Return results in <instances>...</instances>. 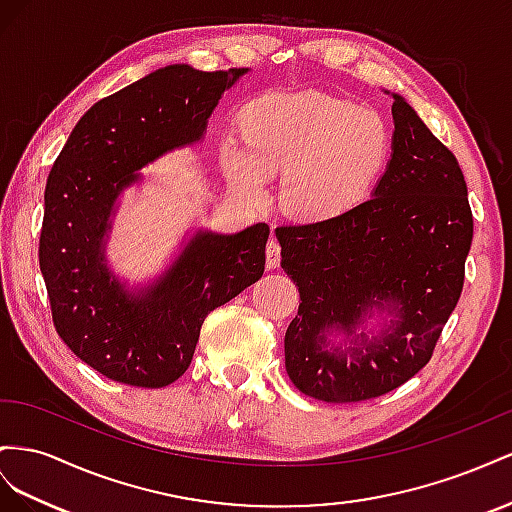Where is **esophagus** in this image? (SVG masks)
<instances>
[{
	"instance_id": "obj_1",
	"label": "esophagus",
	"mask_w": 512,
	"mask_h": 512,
	"mask_svg": "<svg viewBox=\"0 0 512 512\" xmlns=\"http://www.w3.org/2000/svg\"><path fill=\"white\" fill-rule=\"evenodd\" d=\"M266 264H268L270 270H276L281 264V244L276 242L274 238L266 246Z\"/></svg>"
}]
</instances>
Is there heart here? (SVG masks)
I'll return each mask as SVG.
<instances>
[{"label":"heart","mask_w":512,"mask_h":512,"mask_svg":"<svg viewBox=\"0 0 512 512\" xmlns=\"http://www.w3.org/2000/svg\"><path fill=\"white\" fill-rule=\"evenodd\" d=\"M242 139L225 137L218 160L227 182L264 199L272 173H283V208L309 221L345 214L371 193L390 133L382 115L319 92L266 94L240 111Z\"/></svg>","instance_id":"obj_1"}]
</instances>
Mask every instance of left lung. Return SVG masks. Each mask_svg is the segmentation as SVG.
I'll use <instances>...</instances> for the list:
<instances>
[{
    "instance_id": "obj_1",
    "label": "left lung",
    "mask_w": 512,
    "mask_h": 512,
    "mask_svg": "<svg viewBox=\"0 0 512 512\" xmlns=\"http://www.w3.org/2000/svg\"><path fill=\"white\" fill-rule=\"evenodd\" d=\"M390 96L392 154L371 199L276 227L281 268L302 300L285 332V369L306 397L328 403L382 397L425 367L459 302L472 246L457 158L403 96ZM375 314L380 330L367 331Z\"/></svg>"
}]
</instances>
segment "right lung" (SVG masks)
I'll return each mask as SVG.
<instances>
[{
  "label": "right lung",
  "instance_id": "add662e5",
  "mask_svg": "<svg viewBox=\"0 0 512 512\" xmlns=\"http://www.w3.org/2000/svg\"><path fill=\"white\" fill-rule=\"evenodd\" d=\"M248 68H158L98 100L72 128L45 188L40 272L53 324L70 352L113 382L163 388L193 360L203 319L261 279L270 227L197 229L154 281L130 287L107 242L141 169L203 141L221 96Z\"/></svg>",
  "mask_w": 512,
  "mask_h": 512
}]
</instances>
